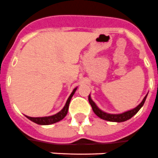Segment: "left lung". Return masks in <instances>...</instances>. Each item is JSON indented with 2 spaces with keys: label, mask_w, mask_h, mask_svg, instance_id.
I'll return each instance as SVG.
<instances>
[{
  "label": "left lung",
  "mask_w": 158,
  "mask_h": 158,
  "mask_svg": "<svg viewBox=\"0 0 158 158\" xmlns=\"http://www.w3.org/2000/svg\"><path fill=\"white\" fill-rule=\"evenodd\" d=\"M146 97H147V95L144 96L142 102H141V103L137 106V107H136V108H133V109L130 110V111H128V112H124V113H121V114H108L103 112V111H101V110L99 109L97 106H96V104L92 101V99H91L90 95L89 96H88V100H89V103L90 104H91V108H92L93 112H95V115H96L97 116H99V118H101V119H103V120H108V121L123 122V121H125V120H129L130 118H132V116L137 113V112H138L139 110L141 108V107L144 105V101H145V99H146Z\"/></svg>",
  "instance_id": "1"
}]
</instances>
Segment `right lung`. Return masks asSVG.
<instances>
[{
	"label": "right lung",
	"mask_w": 158,
	"mask_h": 158,
	"mask_svg": "<svg viewBox=\"0 0 158 158\" xmlns=\"http://www.w3.org/2000/svg\"><path fill=\"white\" fill-rule=\"evenodd\" d=\"M76 89L77 88H75V89L73 90V91L71 92L70 96H69L68 99H67V103L65 104L64 108L61 110L60 112H58V113L55 114V115H54V116H45V117H30V116H26L29 119V120H31V121L34 122V123H36V124H41V125H49V124H54V123H56V122L60 121L61 120H63V118L67 116L69 108V104H70L71 97H72L73 95L75 94Z\"/></svg>",
	"instance_id": "obj_1"
}]
</instances>
